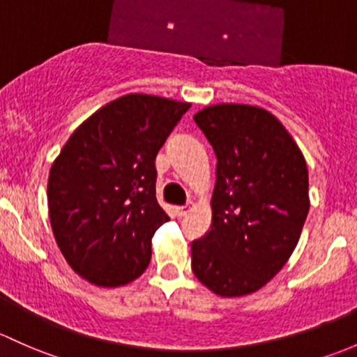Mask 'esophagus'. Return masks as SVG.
I'll return each instance as SVG.
<instances>
[{
    "label": "esophagus",
    "instance_id": "34e87169",
    "mask_svg": "<svg viewBox=\"0 0 357 357\" xmlns=\"http://www.w3.org/2000/svg\"><path fill=\"white\" fill-rule=\"evenodd\" d=\"M174 210H176V215L178 217H185L186 213L191 210V205H181V207H176Z\"/></svg>",
    "mask_w": 357,
    "mask_h": 357
}]
</instances>
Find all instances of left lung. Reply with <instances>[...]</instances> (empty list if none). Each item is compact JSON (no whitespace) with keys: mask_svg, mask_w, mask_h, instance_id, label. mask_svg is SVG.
<instances>
[{"mask_svg":"<svg viewBox=\"0 0 357 357\" xmlns=\"http://www.w3.org/2000/svg\"><path fill=\"white\" fill-rule=\"evenodd\" d=\"M217 157L212 227L191 243L195 277L222 298L251 294L286 265L310 210L307 167L272 112L215 104L193 116Z\"/></svg>","mask_w":357,"mask_h":357,"instance_id":"left-lung-1","label":"left lung"}]
</instances>
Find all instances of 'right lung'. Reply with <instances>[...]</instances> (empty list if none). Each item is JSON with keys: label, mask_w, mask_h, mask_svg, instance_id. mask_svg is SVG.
<instances>
[{"label": "right lung", "mask_w": 357, "mask_h": 357, "mask_svg": "<svg viewBox=\"0 0 357 357\" xmlns=\"http://www.w3.org/2000/svg\"><path fill=\"white\" fill-rule=\"evenodd\" d=\"M190 102L128 93L71 133L47 181L52 234L80 277L119 287L149 267L169 217L155 198V157Z\"/></svg>", "instance_id": "right-lung-1"}]
</instances>
